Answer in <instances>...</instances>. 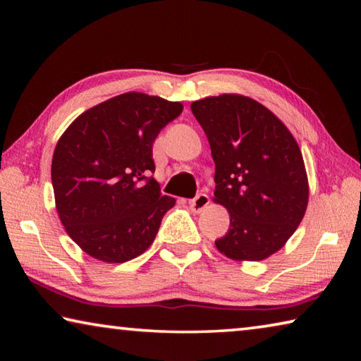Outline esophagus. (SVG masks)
Wrapping results in <instances>:
<instances>
[{
  "mask_svg": "<svg viewBox=\"0 0 361 361\" xmlns=\"http://www.w3.org/2000/svg\"><path fill=\"white\" fill-rule=\"evenodd\" d=\"M209 204V197L206 194H198L194 200L189 202V208L195 214H200Z\"/></svg>",
  "mask_w": 361,
  "mask_h": 361,
  "instance_id": "1",
  "label": "esophagus"
}]
</instances>
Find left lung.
Segmentation results:
<instances>
[{
  "label": "left lung",
  "instance_id": "obj_1",
  "mask_svg": "<svg viewBox=\"0 0 361 361\" xmlns=\"http://www.w3.org/2000/svg\"><path fill=\"white\" fill-rule=\"evenodd\" d=\"M216 163L212 202L229 212L221 255L256 262L287 243L307 209L309 180L287 126L248 96L226 93L190 104Z\"/></svg>",
  "mask_w": 361,
  "mask_h": 361
}]
</instances>
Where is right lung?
<instances>
[{
	"label": "right lung",
	"mask_w": 361,
	"mask_h": 361,
	"mask_svg": "<svg viewBox=\"0 0 361 361\" xmlns=\"http://www.w3.org/2000/svg\"><path fill=\"white\" fill-rule=\"evenodd\" d=\"M183 104L130 91L91 106L57 141L51 164L56 209L88 256L122 264L155 240L175 198L159 192L152 145Z\"/></svg>",
	"instance_id": "obj_1"
}]
</instances>
